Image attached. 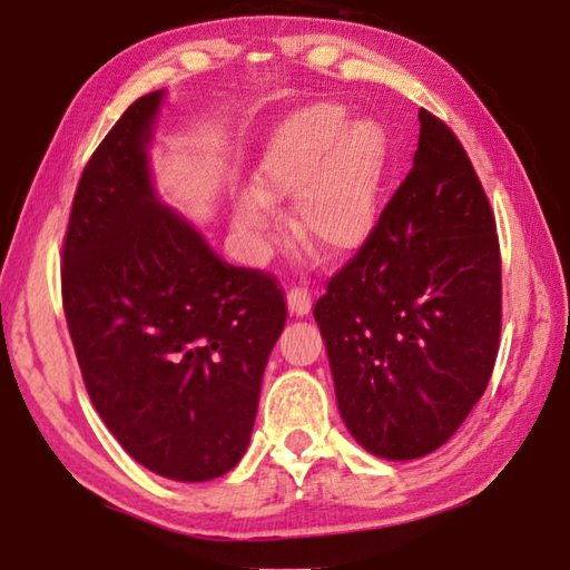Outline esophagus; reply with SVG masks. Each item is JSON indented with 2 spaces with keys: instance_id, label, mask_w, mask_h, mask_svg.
Listing matches in <instances>:
<instances>
[{
  "instance_id": "34e87169",
  "label": "esophagus",
  "mask_w": 570,
  "mask_h": 570,
  "mask_svg": "<svg viewBox=\"0 0 570 570\" xmlns=\"http://www.w3.org/2000/svg\"><path fill=\"white\" fill-rule=\"evenodd\" d=\"M286 302H288V312L296 314V317H304L312 309V294L307 288L302 286H292L286 294Z\"/></svg>"
}]
</instances>
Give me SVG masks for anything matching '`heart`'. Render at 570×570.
<instances>
[{
    "instance_id": "b5f03b06",
    "label": "heart",
    "mask_w": 570,
    "mask_h": 570,
    "mask_svg": "<svg viewBox=\"0 0 570 570\" xmlns=\"http://www.w3.org/2000/svg\"><path fill=\"white\" fill-rule=\"evenodd\" d=\"M389 164L384 127L347 125L340 105H312L276 127L263 150L256 186L235 204V225L256 250H266L278 225L271 199H296L294 227L327 258L351 256L376 225L381 181Z\"/></svg>"
}]
</instances>
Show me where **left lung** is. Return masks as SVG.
<instances>
[{
  "mask_svg": "<svg viewBox=\"0 0 570 570\" xmlns=\"http://www.w3.org/2000/svg\"><path fill=\"white\" fill-rule=\"evenodd\" d=\"M314 320L340 414L373 455L432 453L487 392L502 335L497 219L469 153L428 109L412 171Z\"/></svg>",
  "mask_w": 570,
  "mask_h": 570,
  "instance_id": "obj_1",
  "label": "left lung"
}]
</instances>
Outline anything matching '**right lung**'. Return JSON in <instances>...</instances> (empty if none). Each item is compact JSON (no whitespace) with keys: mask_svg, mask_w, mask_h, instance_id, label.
Instances as JSON below:
<instances>
[{"mask_svg":"<svg viewBox=\"0 0 570 570\" xmlns=\"http://www.w3.org/2000/svg\"><path fill=\"white\" fill-rule=\"evenodd\" d=\"M160 91L135 99L83 166L61 296L101 422L153 473L209 481L248 448L286 322L276 278L230 266L158 204L148 142Z\"/></svg>","mask_w":570,"mask_h":570,"instance_id":"add662e5","label":"right lung"}]
</instances>
